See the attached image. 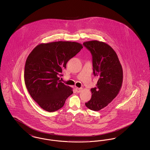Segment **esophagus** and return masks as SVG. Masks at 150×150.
I'll return each mask as SVG.
<instances>
[{
    "label": "esophagus",
    "mask_w": 150,
    "mask_h": 150,
    "mask_svg": "<svg viewBox=\"0 0 150 150\" xmlns=\"http://www.w3.org/2000/svg\"><path fill=\"white\" fill-rule=\"evenodd\" d=\"M82 90H83V89L81 88H78V87L76 88V91L78 93H80L82 91Z\"/></svg>",
    "instance_id": "esophagus-1"
}]
</instances>
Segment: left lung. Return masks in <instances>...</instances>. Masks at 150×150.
I'll use <instances>...</instances> for the list:
<instances>
[{
  "label": "left lung",
  "instance_id": "1",
  "mask_svg": "<svg viewBox=\"0 0 150 150\" xmlns=\"http://www.w3.org/2000/svg\"><path fill=\"white\" fill-rule=\"evenodd\" d=\"M83 44L92 53L93 74L98 78L96 87L91 89L92 98L86 106L98 111L107 106L119 93L123 80L122 68L116 53L108 44L96 40Z\"/></svg>",
  "mask_w": 150,
  "mask_h": 150
}]
</instances>
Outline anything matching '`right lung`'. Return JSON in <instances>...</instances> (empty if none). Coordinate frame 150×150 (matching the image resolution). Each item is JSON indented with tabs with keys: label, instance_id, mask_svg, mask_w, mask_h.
<instances>
[{
	"label": "right lung",
	"instance_id": "obj_1",
	"mask_svg": "<svg viewBox=\"0 0 150 150\" xmlns=\"http://www.w3.org/2000/svg\"><path fill=\"white\" fill-rule=\"evenodd\" d=\"M83 48L75 42L41 43L27 58L24 78L31 97L44 110L56 111L73 93L72 88L59 80L67 62Z\"/></svg>",
	"mask_w": 150,
	"mask_h": 150
}]
</instances>
